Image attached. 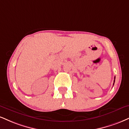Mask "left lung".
I'll return each mask as SVG.
<instances>
[{
  "mask_svg": "<svg viewBox=\"0 0 129 129\" xmlns=\"http://www.w3.org/2000/svg\"><path fill=\"white\" fill-rule=\"evenodd\" d=\"M114 82H115V80H114Z\"/></svg>",
  "mask_w": 129,
  "mask_h": 129,
  "instance_id": "left-lung-1",
  "label": "left lung"
}]
</instances>
